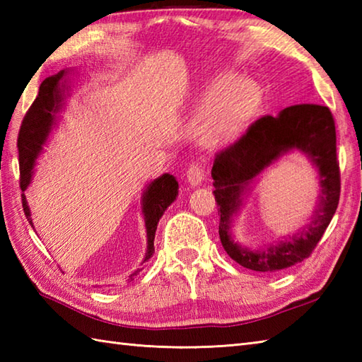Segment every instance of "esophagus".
<instances>
[{"label":"esophagus","mask_w":362,"mask_h":362,"mask_svg":"<svg viewBox=\"0 0 362 362\" xmlns=\"http://www.w3.org/2000/svg\"><path fill=\"white\" fill-rule=\"evenodd\" d=\"M204 177H205L204 166L201 163H197V161H196V163L189 165L188 171H187V179H188L191 187L201 185V183L204 182Z\"/></svg>","instance_id":"obj_1"}]
</instances>
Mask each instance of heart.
<instances>
[{
	"label": "heart",
	"instance_id": "heart-1",
	"mask_svg": "<svg viewBox=\"0 0 362 362\" xmlns=\"http://www.w3.org/2000/svg\"><path fill=\"white\" fill-rule=\"evenodd\" d=\"M259 87L252 79L222 73L206 82L196 99L199 109L210 107L201 127V143L218 149L240 136L259 104Z\"/></svg>",
	"mask_w": 362,
	"mask_h": 362
}]
</instances>
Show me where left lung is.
Here are the masks:
<instances>
[{"label":"left lung","instance_id":"left-lung-1","mask_svg":"<svg viewBox=\"0 0 362 362\" xmlns=\"http://www.w3.org/2000/svg\"><path fill=\"white\" fill-rule=\"evenodd\" d=\"M291 150L305 153L318 168L321 194L313 216L289 240L264 250H249L234 241L231 221L250 183L267 166ZM214 199L219 213V238L227 255L257 272H279L308 258L332 222L341 196L336 127L328 107L297 104L276 117H261L228 148L216 153L211 168Z\"/></svg>","mask_w":362,"mask_h":362}]
</instances>
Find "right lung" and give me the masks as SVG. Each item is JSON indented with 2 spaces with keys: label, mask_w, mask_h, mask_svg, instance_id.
I'll use <instances>...</instances> for the list:
<instances>
[{
  "label": "right lung",
  "mask_w": 362,
  "mask_h": 362,
  "mask_svg": "<svg viewBox=\"0 0 362 362\" xmlns=\"http://www.w3.org/2000/svg\"><path fill=\"white\" fill-rule=\"evenodd\" d=\"M66 76V71L62 70L57 74L46 78L35 101L30 105L25 119L21 122L20 134H18V160H20V188L26 191L30 180H33L35 160L40 156L43 144L48 140L51 130L57 121V113L62 110V101L65 98V83H60ZM177 194H179V183L175 177L171 174H163L158 179L152 180L148 188L144 189L141 196V210L144 214V226L146 235H148V250L143 263H146L156 249H153V238H156V230L160 218L163 216L165 210L171 205ZM23 210H25L29 224L33 226L30 219V210L26 201V196L21 194ZM141 263V264H143ZM143 267H138L134 274L129 275L130 280L140 274Z\"/></svg>",
  "instance_id": "right-lung-1"
}]
</instances>
